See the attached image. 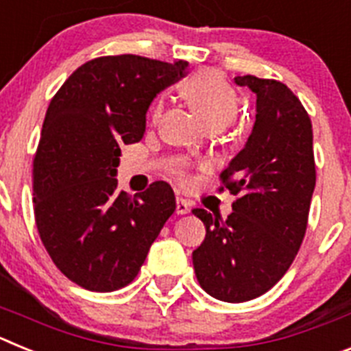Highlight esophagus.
<instances>
[{"mask_svg":"<svg viewBox=\"0 0 351 351\" xmlns=\"http://www.w3.org/2000/svg\"><path fill=\"white\" fill-rule=\"evenodd\" d=\"M190 210H191V204L188 202V200H184V198L178 197V200H176V213L188 214Z\"/></svg>","mask_w":351,"mask_h":351,"instance_id":"34e87169","label":"esophagus"}]
</instances>
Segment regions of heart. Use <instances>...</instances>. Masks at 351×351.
Segmentation results:
<instances>
[{"label": "heart", "instance_id": "1", "mask_svg": "<svg viewBox=\"0 0 351 351\" xmlns=\"http://www.w3.org/2000/svg\"><path fill=\"white\" fill-rule=\"evenodd\" d=\"M181 93L197 116L209 130L226 128L239 112V100L234 88L219 73L210 70L198 71L182 82ZM163 114V100L153 107V121L156 123Z\"/></svg>", "mask_w": 351, "mask_h": 351}]
</instances>
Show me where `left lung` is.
Instances as JSON below:
<instances>
[{"label": "left lung", "instance_id": "1", "mask_svg": "<svg viewBox=\"0 0 351 351\" xmlns=\"http://www.w3.org/2000/svg\"><path fill=\"white\" fill-rule=\"evenodd\" d=\"M234 80L255 93V125L221 172L226 190L239 195L230 216L221 219L193 209L206 225L193 267L210 297L244 302L271 290L295 258L308 226L316 170L311 119L299 98L278 80L255 75Z\"/></svg>", "mask_w": 351, "mask_h": 351}]
</instances>
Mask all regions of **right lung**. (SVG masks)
I'll return each instance as SVG.
<instances>
[{"label":"right lung","instance_id":"1","mask_svg":"<svg viewBox=\"0 0 351 351\" xmlns=\"http://www.w3.org/2000/svg\"><path fill=\"white\" fill-rule=\"evenodd\" d=\"M186 68L104 56L77 68L51 100L33 161L36 228L56 267L86 290L132 283L176 210L167 182L132 198L116 176L121 145L144 137L151 101Z\"/></svg>","mask_w":351,"mask_h":351}]
</instances>
